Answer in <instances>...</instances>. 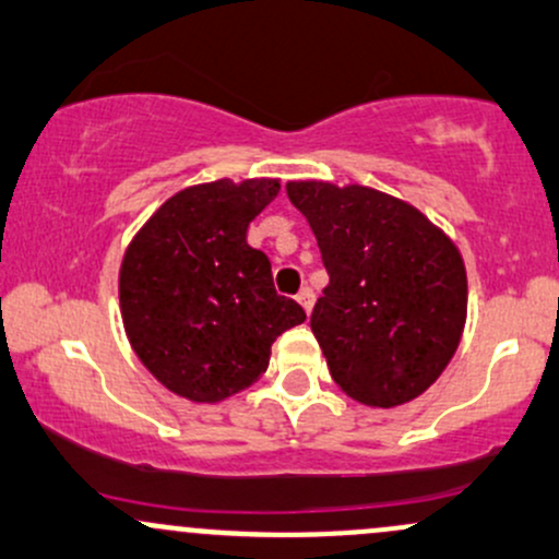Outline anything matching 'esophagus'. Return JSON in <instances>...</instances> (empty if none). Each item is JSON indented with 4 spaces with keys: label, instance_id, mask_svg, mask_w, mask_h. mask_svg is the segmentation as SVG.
<instances>
[{
    "label": "esophagus",
    "instance_id": "1",
    "mask_svg": "<svg viewBox=\"0 0 559 559\" xmlns=\"http://www.w3.org/2000/svg\"><path fill=\"white\" fill-rule=\"evenodd\" d=\"M297 301L301 305V310H305L307 316H310V312H312V305H316V294H312V288H310V286L301 288V292L297 294Z\"/></svg>",
    "mask_w": 559,
    "mask_h": 559
}]
</instances>
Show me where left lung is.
Listing matches in <instances>:
<instances>
[{"instance_id": "left-lung-1", "label": "left lung", "mask_w": 559, "mask_h": 559, "mask_svg": "<svg viewBox=\"0 0 559 559\" xmlns=\"http://www.w3.org/2000/svg\"><path fill=\"white\" fill-rule=\"evenodd\" d=\"M286 194L310 223L331 278L310 329L336 386L368 407L420 396L463 338L460 249L418 207L370 186L288 181Z\"/></svg>"}]
</instances>
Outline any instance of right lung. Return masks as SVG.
Segmentation results:
<instances>
[{
	"mask_svg": "<svg viewBox=\"0 0 559 559\" xmlns=\"http://www.w3.org/2000/svg\"><path fill=\"white\" fill-rule=\"evenodd\" d=\"M278 178H221L173 194L128 243L120 316L144 368L191 402H223L267 370L281 333L305 323L275 294L271 260L249 223L278 197Z\"/></svg>",
	"mask_w": 559,
	"mask_h": 559,
	"instance_id": "obj_1",
	"label": "right lung"
}]
</instances>
